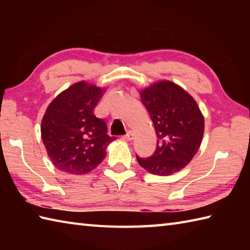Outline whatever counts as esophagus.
<instances>
[{
    "label": "esophagus",
    "mask_w": 250,
    "mask_h": 250,
    "mask_svg": "<svg viewBox=\"0 0 250 250\" xmlns=\"http://www.w3.org/2000/svg\"><path fill=\"white\" fill-rule=\"evenodd\" d=\"M133 139H134V134H133V132H131V131H129L125 135L122 136V140L124 141H132Z\"/></svg>",
    "instance_id": "34e87169"
}]
</instances>
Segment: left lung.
<instances>
[{
  "label": "left lung",
  "mask_w": 250,
  "mask_h": 250,
  "mask_svg": "<svg viewBox=\"0 0 250 250\" xmlns=\"http://www.w3.org/2000/svg\"><path fill=\"white\" fill-rule=\"evenodd\" d=\"M158 137L156 151L146 159L136 156L142 167L153 175L167 176L183 169L199 150L204 134V117L191 95L168 81L141 91Z\"/></svg>",
  "instance_id": "1"
}]
</instances>
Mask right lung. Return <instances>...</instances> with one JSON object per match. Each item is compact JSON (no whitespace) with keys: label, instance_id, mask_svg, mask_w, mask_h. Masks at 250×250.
<instances>
[{"label":"right lung","instance_id":"1","mask_svg":"<svg viewBox=\"0 0 250 250\" xmlns=\"http://www.w3.org/2000/svg\"><path fill=\"white\" fill-rule=\"evenodd\" d=\"M103 89L79 82L61 92L46 109L42 140L54 166L68 174L91 172L103 161L115 136L105 121L94 115Z\"/></svg>","mask_w":250,"mask_h":250}]
</instances>
